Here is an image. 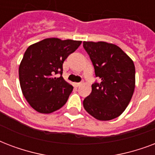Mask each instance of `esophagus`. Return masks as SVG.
<instances>
[{
	"label": "esophagus",
	"instance_id": "esophagus-1",
	"mask_svg": "<svg viewBox=\"0 0 155 155\" xmlns=\"http://www.w3.org/2000/svg\"><path fill=\"white\" fill-rule=\"evenodd\" d=\"M82 84H83V81H81V82H78V83H76V85L77 86H80L81 85H82Z\"/></svg>",
	"mask_w": 155,
	"mask_h": 155
}]
</instances>
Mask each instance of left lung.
Listing matches in <instances>:
<instances>
[{"instance_id": "obj_1", "label": "left lung", "mask_w": 155, "mask_h": 155, "mask_svg": "<svg viewBox=\"0 0 155 155\" xmlns=\"http://www.w3.org/2000/svg\"><path fill=\"white\" fill-rule=\"evenodd\" d=\"M101 82L92 84V91L83 100L90 115L99 120H111L126 109L135 88V66L126 53L106 42H83Z\"/></svg>"}]
</instances>
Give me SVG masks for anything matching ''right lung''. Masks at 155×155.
I'll return each instance as SVG.
<instances>
[{"label": "right lung", "mask_w": 155, "mask_h": 155, "mask_svg": "<svg viewBox=\"0 0 155 155\" xmlns=\"http://www.w3.org/2000/svg\"><path fill=\"white\" fill-rule=\"evenodd\" d=\"M81 44L49 38L26 49L19 65V81L25 99L35 111L51 113L66 104L74 87L62 77L63 63ZM56 74L61 77L56 78Z\"/></svg>", "instance_id": "right-lung-1"}]
</instances>
